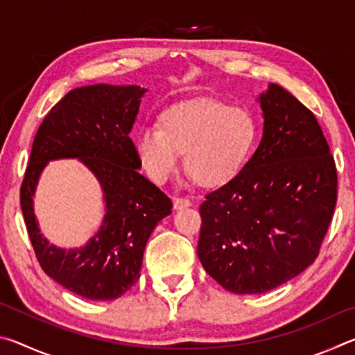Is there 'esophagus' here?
Instances as JSON below:
<instances>
[{
  "label": "esophagus",
  "instance_id": "1",
  "mask_svg": "<svg viewBox=\"0 0 355 355\" xmlns=\"http://www.w3.org/2000/svg\"><path fill=\"white\" fill-rule=\"evenodd\" d=\"M191 205H192V203L188 199H175V200H173V209H175V211H180V209H184V208H189Z\"/></svg>",
  "mask_w": 355,
  "mask_h": 355
}]
</instances>
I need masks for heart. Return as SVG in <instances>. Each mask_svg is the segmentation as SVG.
<instances>
[{"instance_id": "heart-1", "label": "heart", "mask_w": 355, "mask_h": 355, "mask_svg": "<svg viewBox=\"0 0 355 355\" xmlns=\"http://www.w3.org/2000/svg\"><path fill=\"white\" fill-rule=\"evenodd\" d=\"M257 139V123L244 107L224 101H184L166 110L159 127L136 131L133 150L142 169L155 183L164 184L184 167L207 188L225 184L243 169Z\"/></svg>"}]
</instances>
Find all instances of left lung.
<instances>
[{"label":"left lung","instance_id":"8db88e82","mask_svg":"<svg viewBox=\"0 0 355 355\" xmlns=\"http://www.w3.org/2000/svg\"><path fill=\"white\" fill-rule=\"evenodd\" d=\"M263 135L200 205L197 255L227 291L261 294L315 261L336 203V169L313 112L277 84L257 97Z\"/></svg>","mask_w":355,"mask_h":355}]
</instances>
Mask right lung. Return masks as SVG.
<instances>
[{"instance_id":"obj_1","label":"right lung","mask_w":355,"mask_h":355,"mask_svg":"<svg viewBox=\"0 0 355 355\" xmlns=\"http://www.w3.org/2000/svg\"><path fill=\"white\" fill-rule=\"evenodd\" d=\"M141 86L76 87L46 114L34 137L20 191L28 235L40 266L59 285L91 300H114L139 279L146 244L172 213V202L141 175L130 131L137 119ZM78 159L101 184L105 214L80 248L51 245L40 230L33 196L48 162Z\"/></svg>"}]
</instances>
